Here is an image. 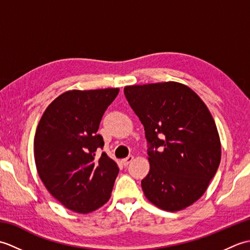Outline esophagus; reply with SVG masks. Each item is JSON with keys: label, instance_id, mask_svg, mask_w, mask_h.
<instances>
[{"label": "esophagus", "instance_id": "34e87169", "mask_svg": "<svg viewBox=\"0 0 250 250\" xmlns=\"http://www.w3.org/2000/svg\"><path fill=\"white\" fill-rule=\"evenodd\" d=\"M133 159H134V157H133V156H128L126 158L122 159V160H121V163L124 164L125 167H126V166H128V164H130L132 161H133Z\"/></svg>", "mask_w": 250, "mask_h": 250}]
</instances>
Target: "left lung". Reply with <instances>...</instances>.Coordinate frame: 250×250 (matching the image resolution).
I'll list each match as a JSON object with an SVG mask.
<instances>
[{"mask_svg":"<svg viewBox=\"0 0 250 250\" xmlns=\"http://www.w3.org/2000/svg\"><path fill=\"white\" fill-rule=\"evenodd\" d=\"M144 125L150 169L142 180L146 198L176 211L199 200L215 176L221 145L215 121L199 95L167 82L125 88Z\"/></svg>","mask_w":250,"mask_h":250,"instance_id":"left-lung-1","label":"left lung"}]
</instances>
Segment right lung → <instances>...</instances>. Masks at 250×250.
<instances>
[{
  "label": "right lung",
  "instance_id": "right-lung-1",
  "mask_svg": "<svg viewBox=\"0 0 250 250\" xmlns=\"http://www.w3.org/2000/svg\"><path fill=\"white\" fill-rule=\"evenodd\" d=\"M118 88L72 90L46 108L34 137V158L42 182L52 196L76 213L98 209L110 198L119 168L103 149L97 132Z\"/></svg>",
  "mask_w": 250,
  "mask_h": 250
}]
</instances>
